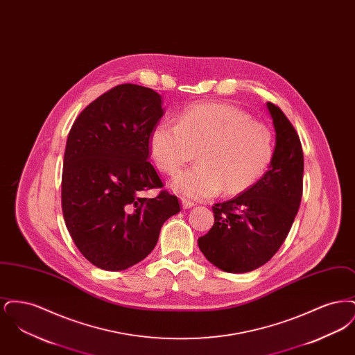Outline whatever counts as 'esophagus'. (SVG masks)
Here are the masks:
<instances>
[{
	"label": "esophagus",
	"mask_w": 355,
	"mask_h": 355,
	"mask_svg": "<svg viewBox=\"0 0 355 355\" xmlns=\"http://www.w3.org/2000/svg\"><path fill=\"white\" fill-rule=\"evenodd\" d=\"M181 205H182V209H190V207H193L196 203L191 202V201H187V200H182Z\"/></svg>",
	"instance_id": "34e87169"
}]
</instances>
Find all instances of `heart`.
I'll return each mask as SVG.
<instances>
[{"label":"heart","instance_id":"b5f03b06","mask_svg":"<svg viewBox=\"0 0 355 355\" xmlns=\"http://www.w3.org/2000/svg\"><path fill=\"white\" fill-rule=\"evenodd\" d=\"M200 149V164L180 171L171 187L189 198L209 200L223 189L236 196L255 185L270 165V129L227 103H197L186 107L177 125L159 122L149 135L155 165L174 173Z\"/></svg>","mask_w":355,"mask_h":355}]
</instances>
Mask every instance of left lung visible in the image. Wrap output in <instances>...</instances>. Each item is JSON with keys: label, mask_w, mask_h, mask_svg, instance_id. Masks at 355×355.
Listing matches in <instances>:
<instances>
[{"label": "left lung", "mask_w": 355, "mask_h": 355, "mask_svg": "<svg viewBox=\"0 0 355 355\" xmlns=\"http://www.w3.org/2000/svg\"><path fill=\"white\" fill-rule=\"evenodd\" d=\"M275 146L262 178L226 202L213 206L214 225L198 238L206 259L227 272L253 271L278 252L286 239L302 198L304 152L284 112L266 102Z\"/></svg>", "instance_id": "obj_1"}]
</instances>
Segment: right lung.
<instances>
[{"label":"right lung","instance_id":"add662e5","mask_svg":"<svg viewBox=\"0 0 355 355\" xmlns=\"http://www.w3.org/2000/svg\"><path fill=\"white\" fill-rule=\"evenodd\" d=\"M164 116L162 97L122 84L89 103L69 132L62 211L76 246L102 270H125L157 245L162 225L180 213L149 158V135Z\"/></svg>","mask_w":355,"mask_h":355}]
</instances>
